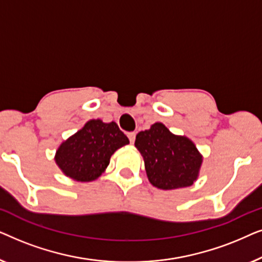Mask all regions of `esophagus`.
Listing matches in <instances>:
<instances>
[{
    "label": "esophagus",
    "instance_id": "1",
    "mask_svg": "<svg viewBox=\"0 0 262 262\" xmlns=\"http://www.w3.org/2000/svg\"><path fill=\"white\" fill-rule=\"evenodd\" d=\"M127 137H128V139H130L131 144H134L135 139H136V134H135V132H130V134H127Z\"/></svg>",
    "mask_w": 262,
    "mask_h": 262
}]
</instances>
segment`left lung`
Wrapping results in <instances>:
<instances>
[{"label":"left lung","instance_id":"8db88e82","mask_svg":"<svg viewBox=\"0 0 262 262\" xmlns=\"http://www.w3.org/2000/svg\"><path fill=\"white\" fill-rule=\"evenodd\" d=\"M135 146L144 160L150 184L169 191L192 186L199 177L203 155L186 136L171 134L166 125L155 123L138 132Z\"/></svg>","mask_w":262,"mask_h":262}]
</instances>
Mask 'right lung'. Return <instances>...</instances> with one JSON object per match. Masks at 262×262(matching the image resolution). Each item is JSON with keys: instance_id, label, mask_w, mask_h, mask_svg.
I'll use <instances>...</instances> for the list:
<instances>
[{"instance_id": "1", "label": "right lung", "mask_w": 262, "mask_h": 262, "mask_svg": "<svg viewBox=\"0 0 262 262\" xmlns=\"http://www.w3.org/2000/svg\"><path fill=\"white\" fill-rule=\"evenodd\" d=\"M128 143L117 123L91 119L58 146L55 162L66 177L91 182L106 170L111 156Z\"/></svg>"}]
</instances>
